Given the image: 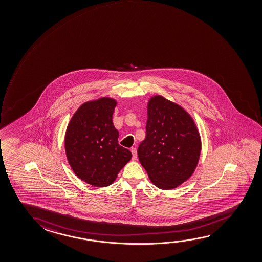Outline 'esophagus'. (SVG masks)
Returning <instances> with one entry per match:
<instances>
[{"instance_id": "34e87169", "label": "esophagus", "mask_w": 262, "mask_h": 262, "mask_svg": "<svg viewBox=\"0 0 262 262\" xmlns=\"http://www.w3.org/2000/svg\"><path fill=\"white\" fill-rule=\"evenodd\" d=\"M130 151L133 153V160H137V150L136 148H132Z\"/></svg>"}]
</instances>
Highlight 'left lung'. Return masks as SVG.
<instances>
[{"instance_id": "left-lung-1", "label": "left lung", "mask_w": 262, "mask_h": 262, "mask_svg": "<svg viewBox=\"0 0 262 262\" xmlns=\"http://www.w3.org/2000/svg\"><path fill=\"white\" fill-rule=\"evenodd\" d=\"M146 138L138 157L149 180L160 189L177 188L192 177L201 154V137L193 118L162 95L148 102Z\"/></svg>"}]
</instances>
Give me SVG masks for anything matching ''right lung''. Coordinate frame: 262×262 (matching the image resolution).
<instances>
[{"label": "right lung", "instance_id": "add662e5", "mask_svg": "<svg viewBox=\"0 0 262 262\" xmlns=\"http://www.w3.org/2000/svg\"><path fill=\"white\" fill-rule=\"evenodd\" d=\"M117 101L100 97L83 102L73 114L64 135V150L70 167L83 181L105 187L132 160V152L118 143L113 122Z\"/></svg>", "mask_w": 262, "mask_h": 262}]
</instances>
